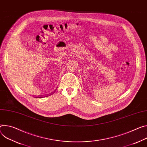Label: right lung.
Masks as SVG:
<instances>
[{
  "label": "right lung",
  "instance_id": "right-lung-1",
  "mask_svg": "<svg viewBox=\"0 0 147 147\" xmlns=\"http://www.w3.org/2000/svg\"><path fill=\"white\" fill-rule=\"evenodd\" d=\"M51 95V94H50ZM50 95H49V96H50ZM42 97H45L43 96H40V97H39L38 98H42ZM36 98H38V97H36Z\"/></svg>",
  "mask_w": 147,
  "mask_h": 147
}]
</instances>
